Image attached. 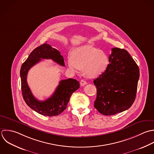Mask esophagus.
Returning a JSON list of instances; mask_svg holds the SVG:
<instances>
[{
  "label": "esophagus",
  "mask_w": 154,
  "mask_h": 154,
  "mask_svg": "<svg viewBox=\"0 0 154 154\" xmlns=\"http://www.w3.org/2000/svg\"><path fill=\"white\" fill-rule=\"evenodd\" d=\"M87 85V82L85 81V80H82L81 81H80V85L81 86H85V85Z\"/></svg>",
  "instance_id": "esophagus-1"
}]
</instances>
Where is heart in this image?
<instances>
[{"label":"heart","instance_id":"1","mask_svg":"<svg viewBox=\"0 0 154 154\" xmlns=\"http://www.w3.org/2000/svg\"><path fill=\"white\" fill-rule=\"evenodd\" d=\"M67 63L72 71L83 69L86 77L95 78L106 71L109 64V58L104 51L85 45L75 48Z\"/></svg>","mask_w":154,"mask_h":154}]
</instances>
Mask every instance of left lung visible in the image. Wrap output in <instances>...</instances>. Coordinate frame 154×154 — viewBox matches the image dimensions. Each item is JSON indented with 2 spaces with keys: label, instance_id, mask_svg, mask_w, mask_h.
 <instances>
[{
  "label": "left lung",
  "instance_id": "8db88e82",
  "mask_svg": "<svg viewBox=\"0 0 154 154\" xmlns=\"http://www.w3.org/2000/svg\"><path fill=\"white\" fill-rule=\"evenodd\" d=\"M108 68L94 83L97 90L95 108L104 115L128 110L136 99L140 76L139 66L124 49L113 48Z\"/></svg>",
  "mask_w": 154,
  "mask_h": 154
}]
</instances>
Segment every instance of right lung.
<instances>
[{
  "instance_id": "right-lung-1",
  "label": "right lung",
  "mask_w": 154,
  "mask_h": 154,
  "mask_svg": "<svg viewBox=\"0 0 154 154\" xmlns=\"http://www.w3.org/2000/svg\"><path fill=\"white\" fill-rule=\"evenodd\" d=\"M41 59H52L59 65L65 66L63 56L59 50L47 43L36 47L21 67L20 74L23 97L27 105L38 113L48 116H57L66 109L72 94L80 88V84L73 79L62 80L50 98L45 101L38 100L32 94L27 85V75L29 70L40 62Z\"/></svg>"
}]
</instances>
